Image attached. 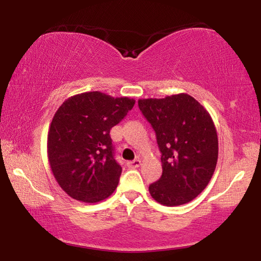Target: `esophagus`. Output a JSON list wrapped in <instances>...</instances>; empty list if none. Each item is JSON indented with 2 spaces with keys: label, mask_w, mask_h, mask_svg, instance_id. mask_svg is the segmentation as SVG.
I'll return each mask as SVG.
<instances>
[{
  "label": "esophagus",
  "mask_w": 261,
  "mask_h": 261,
  "mask_svg": "<svg viewBox=\"0 0 261 261\" xmlns=\"http://www.w3.org/2000/svg\"><path fill=\"white\" fill-rule=\"evenodd\" d=\"M141 165V161L139 159H136L134 161H129L127 162V167L129 168H138Z\"/></svg>",
  "instance_id": "34e87169"
}]
</instances>
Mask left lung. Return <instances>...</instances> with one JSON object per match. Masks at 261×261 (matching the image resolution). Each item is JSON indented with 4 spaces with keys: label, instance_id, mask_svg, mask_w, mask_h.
Masks as SVG:
<instances>
[{
    "label": "left lung",
    "instance_id": "8db88e82",
    "mask_svg": "<svg viewBox=\"0 0 261 261\" xmlns=\"http://www.w3.org/2000/svg\"><path fill=\"white\" fill-rule=\"evenodd\" d=\"M138 106L162 154V175L149 185V193L165 206L190 202L208 185L218 162V134L210 113L187 93L139 99Z\"/></svg>",
    "mask_w": 261,
    "mask_h": 261
}]
</instances>
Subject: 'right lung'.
Here are the masks:
<instances>
[{
  "instance_id": "right-lung-1",
  "label": "right lung",
  "mask_w": 261,
  "mask_h": 261,
  "mask_svg": "<svg viewBox=\"0 0 261 261\" xmlns=\"http://www.w3.org/2000/svg\"><path fill=\"white\" fill-rule=\"evenodd\" d=\"M135 102L94 91L70 96L57 109L48 131V161L57 183L73 199L93 204L117 188L122 168L114 159L109 132Z\"/></svg>"
}]
</instances>
